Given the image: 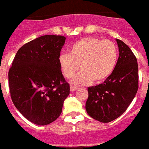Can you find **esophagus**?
Returning a JSON list of instances; mask_svg holds the SVG:
<instances>
[{"mask_svg":"<svg viewBox=\"0 0 149 149\" xmlns=\"http://www.w3.org/2000/svg\"><path fill=\"white\" fill-rule=\"evenodd\" d=\"M77 87L76 86H70V91L71 92H74L75 90H77Z\"/></svg>","mask_w":149,"mask_h":149,"instance_id":"34e87169","label":"esophagus"}]
</instances>
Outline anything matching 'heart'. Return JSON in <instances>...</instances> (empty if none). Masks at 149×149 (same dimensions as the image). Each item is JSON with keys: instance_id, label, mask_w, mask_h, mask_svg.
<instances>
[{"instance_id": "1", "label": "heart", "mask_w": 149, "mask_h": 149, "mask_svg": "<svg viewBox=\"0 0 149 149\" xmlns=\"http://www.w3.org/2000/svg\"><path fill=\"white\" fill-rule=\"evenodd\" d=\"M118 49L113 42L94 37H86L73 43L69 54H61L58 62L61 72L66 78H72L76 86L86 85L93 80L100 83L106 80L116 68Z\"/></svg>"}]
</instances>
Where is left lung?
<instances>
[{
  "label": "left lung",
  "instance_id": "left-lung-1",
  "mask_svg": "<svg viewBox=\"0 0 149 149\" xmlns=\"http://www.w3.org/2000/svg\"><path fill=\"white\" fill-rule=\"evenodd\" d=\"M119 56L116 68L103 83L88 87L86 110L90 117L107 123L119 117L129 107L139 88L138 63L131 49L116 39Z\"/></svg>",
  "mask_w": 149,
  "mask_h": 149
}]
</instances>
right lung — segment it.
<instances>
[{"label":"right lung","mask_w":149,"mask_h":149,"mask_svg":"<svg viewBox=\"0 0 149 149\" xmlns=\"http://www.w3.org/2000/svg\"><path fill=\"white\" fill-rule=\"evenodd\" d=\"M66 37L45 35L30 41L16 54L8 72L10 96L25 118L38 125L53 123L62 112L70 85L58 57Z\"/></svg>","instance_id":"right-lung-1"}]
</instances>
